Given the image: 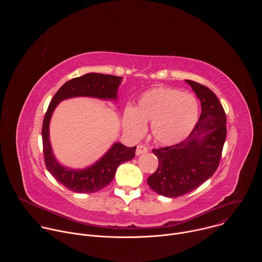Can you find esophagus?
I'll return each instance as SVG.
<instances>
[{
    "label": "esophagus",
    "mask_w": 262,
    "mask_h": 262,
    "mask_svg": "<svg viewBox=\"0 0 262 262\" xmlns=\"http://www.w3.org/2000/svg\"><path fill=\"white\" fill-rule=\"evenodd\" d=\"M148 151V148L144 145H138L137 146V149H136V155L137 156H140V155H143V154H146Z\"/></svg>",
    "instance_id": "esophagus-1"
}]
</instances>
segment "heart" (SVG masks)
I'll list each match as a JSON object with an SVG mask.
<instances>
[{"label":"heart","mask_w":262,"mask_h":262,"mask_svg":"<svg viewBox=\"0 0 262 262\" xmlns=\"http://www.w3.org/2000/svg\"><path fill=\"white\" fill-rule=\"evenodd\" d=\"M198 114L199 105L194 95L169 87H157L140 96L136 108H126L123 122L135 137L144 133L145 123H151L155 139L172 145L190 135Z\"/></svg>","instance_id":"obj_1"}]
</instances>
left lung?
<instances>
[{
  "mask_svg": "<svg viewBox=\"0 0 262 262\" xmlns=\"http://www.w3.org/2000/svg\"><path fill=\"white\" fill-rule=\"evenodd\" d=\"M185 82L201 101L200 118L180 143L152 149L159 167L147 178L151 190L169 198L192 192L213 175L227 135L226 114L216 95L197 82Z\"/></svg>",
  "mask_w": 262,
  "mask_h": 262,
  "instance_id": "obj_1",
  "label": "left lung"
}]
</instances>
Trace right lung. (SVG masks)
Wrapping results in <instances>:
<instances>
[{"instance_id":"1","label":"right lung","mask_w":262,"mask_h":262,"mask_svg":"<svg viewBox=\"0 0 262 262\" xmlns=\"http://www.w3.org/2000/svg\"><path fill=\"white\" fill-rule=\"evenodd\" d=\"M121 78L111 74L87 73L66 82L52 98L42 123L45 163L49 172L69 191L94 193L113 180L118 166L135 158L136 148L115 143L93 166L85 170H71L61 166L55 159L49 137V124L56 105L63 99L76 96H91L102 99H116Z\"/></svg>"}]
</instances>
